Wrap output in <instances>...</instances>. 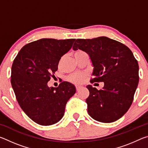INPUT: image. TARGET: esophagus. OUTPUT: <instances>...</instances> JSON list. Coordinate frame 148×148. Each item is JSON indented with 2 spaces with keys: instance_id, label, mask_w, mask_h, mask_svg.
<instances>
[{
  "instance_id": "1",
  "label": "esophagus",
  "mask_w": 148,
  "mask_h": 148,
  "mask_svg": "<svg viewBox=\"0 0 148 148\" xmlns=\"http://www.w3.org/2000/svg\"><path fill=\"white\" fill-rule=\"evenodd\" d=\"M82 87H83L81 86H76V90H77V91H79V90L81 89Z\"/></svg>"
}]
</instances>
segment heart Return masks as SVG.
Instances as JSON below:
<instances>
[{"mask_svg":"<svg viewBox=\"0 0 148 148\" xmlns=\"http://www.w3.org/2000/svg\"><path fill=\"white\" fill-rule=\"evenodd\" d=\"M84 53H85V52L82 51V50L78 49L74 52V56L81 55ZM86 73H83V72H77V73H75L71 75L69 77V79L70 82H72V83L80 84H82L84 82L85 78H86Z\"/></svg>","mask_w":148,"mask_h":148,"instance_id":"b5f03b06","label":"heart"}]
</instances>
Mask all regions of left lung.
Listing matches in <instances>:
<instances>
[{
	"instance_id": "8db88e82",
	"label": "left lung",
	"mask_w": 148,
	"mask_h": 148,
	"mask_svg": "<svg viewBox=\"0 0 148 148\" xmlns=\"http://www.w3.org/2000/svg\"><path fill=\"white\" fill-rule=\"evenodd\" d=\"M89 55L94 69L91 84L104 82L102 89L91 85L87 88V112L92 119L112 123L123 116L131 107L139 82L138 63L123 44L106 36L77 39L72 47Z\"/></svg>"
}]
</instances>
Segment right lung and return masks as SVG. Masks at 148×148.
Returning a JSON list of instances; mask_svg holds the SVG:
<instances>
[{"label":"right lung","instance_id":"add662e5","mask_svg":"<svg viewBox=\"0 0 148 148\" xmlns=\"http://www.w3.org/2000/svg\"><path fill=\"white\" fill-rule=\"evenodd\" d=\"M75 39L42 38L26 44L12 66L11 84L20 107L29 118L41 125L62 119L76 87L62 82L57 87L47 86L61 57L71 49Z\"/></svg>","mask_w":148,"mask_h":148}]
</instances>
